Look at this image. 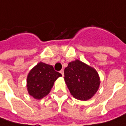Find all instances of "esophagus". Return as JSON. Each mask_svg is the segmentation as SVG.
<instances>
[{"label": "esophagus", "mask_w": 126, "mask_h": 126, "mask_svg": "<svg viewBox=\"0 0 126 126\" xmlns=\"http://www.w3.org/2000/svg\"><path fill=\"white\" fill-rule=\"evenodd\" d=\"M60 72H61V74L62 75V76H64V70H61L60 71Z\"/></svg>", "instance_id": "esophagus-1"}]
</instances>
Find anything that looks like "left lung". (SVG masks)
<instances>
[{
    "label": "left lung",
    "mask_w": 126,
    "mask_h": 126,
    "mask_svg": "<svg viewBox=\"0 0 126 126\" xmlns=\"http://www.w3.org/2000/svg\"><path fill=\"white\" fill-rule=\"evenodd\" d=\"M64 79L71 95L80 100H88L98 91L100 80L93 67L77 59L68 63Z\"/></svg>",
    "instance_id": "1"
}]
</instances>
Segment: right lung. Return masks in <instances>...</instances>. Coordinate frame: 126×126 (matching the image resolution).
Listing matches in <instances>:
<instances>
[{"instance_id": "add662e5", "label": "right lung", "mask_w": 126, "mask_h": 126, "mask_svg": "<svg viewBox=\"0 0 126 126\" xmlns=\"http://www.w3.org/2000/svg\"><path fill=\"white\" fill-rule=\"evenodd\" d=\"M61 74L55 71L52 65L38 63L28 72L26 79L28 93L33 98L40 100L49 93L54 81Z\"/></svg>"}]
</instances>
